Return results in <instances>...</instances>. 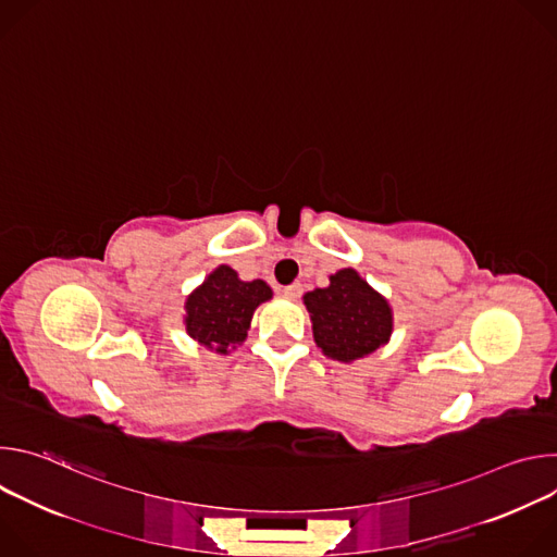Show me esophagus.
I'll use <instances>...</instances> for the list:
<instances>
[{
	"label": "esophagus",
	"mask_w": 557,
	"mask_h": 557,
	"mask_svg": "<svg viewBox=\"0 0 557 557\" xmlns=\"http://www.w3.org/2000/svg\"><path fill=\"white\" fill-rule=\"evenodd\" d=\"M284 295H286L288 299H297V297L301 295V284H299V282H293L290 286H284Z\"/></svg>",
	"instance_id": "obj_1"
}]
</instances>
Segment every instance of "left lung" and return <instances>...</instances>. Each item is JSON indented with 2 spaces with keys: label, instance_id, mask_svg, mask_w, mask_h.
I'll return each mask as SVG.
<instances>
[{
  "label": "left lung",
  "instance_id": "left-lung-1",
  "mask_svg": "<svg viewBox=\"0 0 557 557\" xmlns=\"http://www.w3.org/2000/svg\"><path fill=\"white\" fill-rule=\"evenodd\" d=\"M329 280L326 288L304 295L317 348L342 363L374 355L392 337L389 301L355 269H342Z\"/></svg>",
  "mask_w": 557,
  "mask_h": 557
}]
</instances>
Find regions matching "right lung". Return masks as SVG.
I'll list each match as a JSON object with an SVG mask.
<instances>
[{"instance_id":"obj_1","label":"right lung","mask_w":557,"mask_h":557,"mask_svg":"<svg viewBox=\"0 0 557 557\" xmlns=\"http://www.w3.org/2000/svg\"><path fill=\"white\" fill-rule=\"evenodd\" d=\"M273 297L264 280L245 282L226 264L213 269L185 299L187 335L215 355H228L247 339L253 312Z\"/></svg>"}]
</instances>
